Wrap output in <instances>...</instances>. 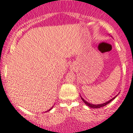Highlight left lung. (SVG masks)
<instances>
[{"instance_id": "left-lung-1", "label": "left lung", "mask_w": 133, "mask_h": 133, "mask_svg": "<svg viewBox=\"0 0 133 133\" xmlns=\"http://www.w3.org/2000/svg\"><path fill=\"white\" fill-rule=\"evenodd\" d=\"M117 95L116 96H115L114 97H113V98L109 100L108 101L106 102V103H102V104H91V103H89V102L86 101H85L84 99L82 98V96H81V98H82V101H83L84 102V103H85V104H86V105H87L88 107L91 108H101V107H104V106H106V105H107V104H108V103H110V102H111V101L114 100V99L116 97H117Z\"/></svg>"}]
</instances>
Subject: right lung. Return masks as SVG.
<instances>
[{"label": "right lung", "mask_w": 133, "mask_h": 133, "mask_svg": "<svg viewBox=\"0 0 133 133\" xmlns=\"http://www.w3.org/2000/svg\"><path fill=\"white\" fill-rule=\"evenodd\" d=\"M52 108H53V107H51V108H50V110H48V111H46V112H47V111H50V110H51V109H52Z\"/></svg>", "instance_id": "obj_1"}]
</instances>
